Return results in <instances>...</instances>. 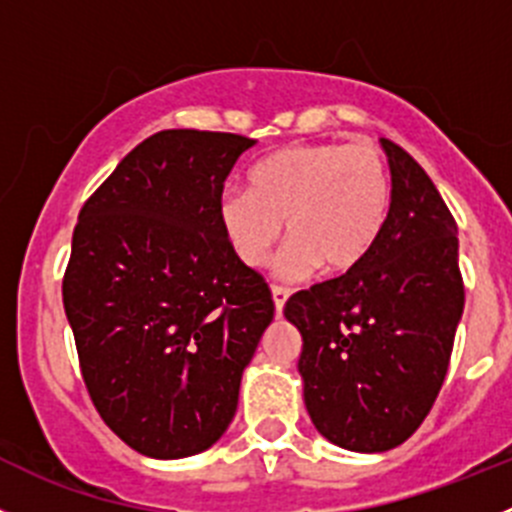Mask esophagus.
I'll use <instances>...</instances> for the list:
<instances>
[{"mask_svg":"<svg viewBox=\"0 0 512 512\" xmlns=\"http://www.w3.org/2000/svg\"><path fill=\"white\" fill-rule=\"evenodd\" d=\"M288 298H290L288 288H280V285H275V288H272V305H275V313L283 315V308H285V303H288Z\"/></svg>","mask_w":512,"mask_h":512,"instance_id":"obj_1","label":"esophagus"}]
</instances>
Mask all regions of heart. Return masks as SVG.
<instances>
[{"instance_id":"1","label":"heart","mask_w":512,"mask_h":512,"mask_svg":"<svg viewBox=\"0 0 512 512\" xmlns=\"http://www.w3.org/2000/svg\"><path fill=\"white\" fill-rule=\"evenodd\" d=\"M391 181L371 143L288 146L252 169L250 189L219 199V224L242 265L260 270L288 232L280 257L285 278H308L323 265H361L389 219Z\"/></svg>"}]
</instances>
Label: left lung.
<instances>
[{
    "instance_id": "8db88e82",
    "label": "left lung",
    "mask_w": 512,
    "mask_h": 512,
    "mask_svg": "<svg viewBox=\"0 0 512 512\" xmlns=\"http://www.w3.org/2000/svg\"><path fill=\"white\" fill-rule=\"evenodd\" d=\"M389 219L361 265L300 290L285 318L315 429L351 452H386L417 432L450 366L465 308L460 242L427 171L381 138Z\"/></svg>"
}]
</instances>
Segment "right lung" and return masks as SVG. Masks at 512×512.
Segmentation results:
<instances>
[{
	"instance_id": "right-lung-1",
	"label": "right lung",
	"mask_w": 512,
	"mask_h": 512,
	"mask_svg": "<svg viewBox=\"0 0 512 512\" xmlns=\"http://www.w3.org/2000/svg\"><path fill=\"white\" fill-rule=\"evenodd\" d=\"M257 141L161 131L80 209L62 303L103 422L154 460L209 450L275 305L219 224L224 181Z\"/></svg>"
}]
</instances>
